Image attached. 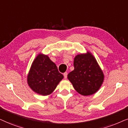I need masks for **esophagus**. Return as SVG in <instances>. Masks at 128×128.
<instances>
[{
	"label": "esophagus",
	"instance_id": "34e87169",
	"mask_svg": "<svg viewBox=\"0 0 128 128\" xmlns=\"http://www.w3.org/2000/svg\"><path fill=\"white\" fill-rule=\"evenodd\" d=\"M67 74H68V73H67V72H64V74H63V75H64V78H67Z\"/></svg>",
	"mask_w": 128,
	"mask_h": 128
}]
</instances>
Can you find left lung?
Returning a JSON list of instances; mask_svg holds the SVG:
<instances>
[{
    "label": "left lung",
    "mask_w": 128,
    "mask_h": 128,
    "mask_svg": "<svg viewBox=\"0 0 128 128\" xmlns=\"http://www.w3.org/2000/svg\"><path fill=\"white\" fill-rule=\"evenodd\" d=\"M74 70L68 74V79L80 94L90 95L96 92L104 81L102 71L94 57L87 52L78 54L74 61Z\"/></svg>",
    "instance_id": "obj_1"
}]
</instances>
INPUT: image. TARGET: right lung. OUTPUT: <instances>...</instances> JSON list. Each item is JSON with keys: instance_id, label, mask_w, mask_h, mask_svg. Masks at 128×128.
I'll return each instance as SVG.
<instances>
[{"instance_id": "obj_1", "label": "right lung", "mask_w": 128, "mask_h": 128, "mask_svg": "<svg viewBox=\"0 0 128 128\" xmlns=\"http://www.w3.org/2000/svg\"><path fill=\"white\" fill-rule=\"evenodd\" d=\"M63 77L48 56L40 54L32 64L27 82L35 92L47 95L52 92Z\"/></svg>"}]
</instances>
